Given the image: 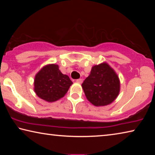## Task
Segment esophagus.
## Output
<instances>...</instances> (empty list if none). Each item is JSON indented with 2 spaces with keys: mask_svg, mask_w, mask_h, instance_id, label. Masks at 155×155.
Instances as JSON below:
<instances>
[{
  "mask_svg": "<svg viewBox=\"0 0 155 155\" xmlns=\"http://www.w3.org/2000/svg\"><path fill=\"white\" fill-rule=\"evenodd\" d=\"M77 83H83V79L82 78H79V79H77Z\"/></svg>",
  "mask_w": 155,
  "mask_h": 155,
  "instance_id": "obj_1",
  "label": "esophagus"
}]
</instances>
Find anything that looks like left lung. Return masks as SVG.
<instances>
[{
	"label": "left lung",
	"instance_id": "1",
	"mask_svg": "<svg viewBox=\"0 0 155 155\" xmlns=\"http://www.w3.org/2000/svg\"><path fill=\"white\" fill-rule=\"evenodd\" d=\"M82 87L86 98L93 105L107 106L118 96L120 81L115 70L107 62H103L91 68Z\"/></svg>",
	"mask_w": 155,
	"mask_h": 155
}]
</instances>
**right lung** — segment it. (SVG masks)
<instances>
[{
  "mask_svg": "<svg viewBox=\"0 0 155 155\" xmlns=\"http://www.w3.org/2000/svg\"><path fill=\"white\" fill-rule=\"evenodd\" d=\"M73 83L62 74L57 64H47L35 74L34 91L39 98L53 103L63 98Z\"/></svg>",
  "mask_w": 155,
  "mask_h": 155,
  "instance_id": "add662e5",
  "label": "right lung"
}]
</instances>
